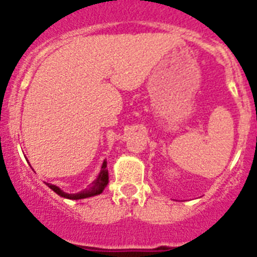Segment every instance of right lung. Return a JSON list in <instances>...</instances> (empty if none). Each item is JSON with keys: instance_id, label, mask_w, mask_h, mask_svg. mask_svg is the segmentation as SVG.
I'll use <instances>...</instances> for the list:
<instances>
[{"instance_id": "add662e5", "label": "right lung", "mask_w": 257, "mask_h": 257, "mask_svg": "<svg viewBox=\"0 0 257 257\" xmlns=\"http://www.w3.org/2000/svg\"><path fill=\"white\" fill-rule=\"evenodd\" d=\"M108 181H109V176H108V170H106V161H104L103 166H101V170H100V174H99V176H97V178L95 179V180L92 181L90 185H88L87 189L82 190V192L74 193V194L72 193V194H69V193L63 192V190H61L60 188L56 187V185H52V184H49V183H46V185L50 188V189L54 190L56 194H59L60 197H63V198L83 199V198H88V197L97 196V194L103 193L104 188L106 187Z\"/></svg>"}]
</instances>
